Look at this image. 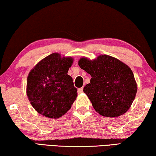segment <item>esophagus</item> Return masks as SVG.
Masks as SVG:
<instances>
[{
  "label": "esophagus",
  "mask_w": 156,
  "mask_h": 156,
  "mask_svg": "<svg viewBox=\"0 0 156 156\" xmlns=\"http://www.w3.org/2000/svg\"><path fill=\"white\" fill-rule=\"evenodd\" d=\"M78 93H79V94H82V93H83V87L80 88V89H78Z\"/></svg>",
  "instance_id": "esophagus-1"
}]
</instances>
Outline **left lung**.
<instances>
[{"label": "left lung", "mask_w": 156, "mask_h": 156, "mask_svg": "<svg viewBox=\"0 0 156 156\" xmlns=\"http://www.w3.org/2000/svg\"><path fill=\"white\" fill-rule=\"evenodd\" d=\"M78 64L91 76L83 92L98 114L115 117L129 109L136 96L137 84L128 65L108 55H100L94 60L82 57Z\"/></svg>", "instance_id": "left-lung-1"}]
</instances>
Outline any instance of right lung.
<instances>
[{
  "instance_id": "obj_1",
  "label": "right lung",
  "mask_w": 156,
  "mask_h": 156,
  "mask_svg": "<svg viewBox=\"0 0 156 156\" xmlns=\"http://www.w3.org/2000/svg\"><path fill=\"white\" fill-rule=\"evenodd\" d=\"M74 61L54 53L31 69L27 81V95L36 111L48 118L57 119L71 108L77 96L73 78L67 74Z\"/></svg>"
}]
</instances>
